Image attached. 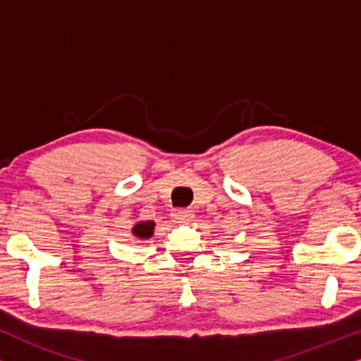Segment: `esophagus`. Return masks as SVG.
Returning a JSON list of instances; mask_svg holds the SVG:
<instances>
[{"label": "esophagus", "instance_id": "obj_1", "mask_svg": "<svg viewBox=\"0 0 361 361\" xmlns=\"http://www.w3.org/2000/svg\"><path fill=\"white\" fill-rule=\"evenodd\" d=\"M172 216H174V220L179 221V224H187V221L194 219V212L187 209H176L172 212Z\"/></svg>", "mask_w": 361, "mask_h": 361}]
</instances>
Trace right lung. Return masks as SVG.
I'll return each instance as SVG.
<instances>
[{
  "label": "right lung",
  "instance_id": "obj_1",
  "mask_svg": "<svg viewBox=\"0 0 361 361\" xmlns=\"http://www.w3.org/2000/svg\"><path fill=\"white\" fill-rule=\"evenodd\" d=\"M152 230H154V221H141V224L135 225L133 233H135L137 238H149L152 235Z\"/></svg>",
  "mask_w": 361,
  "mask_h": 361
}]
</instances>
